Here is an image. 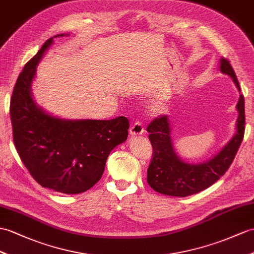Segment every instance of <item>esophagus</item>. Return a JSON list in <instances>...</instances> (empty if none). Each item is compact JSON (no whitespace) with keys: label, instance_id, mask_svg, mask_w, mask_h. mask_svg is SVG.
<instances>
[{"label":"esophagus","instance_id":"esophagus-1","mask_svg":"<svg viewBox=\"0 0 254 254\" xmlns=\"http://www.w3.org/2000/svg\"><path fill=\"white\" fill-rule=\"evenodd\" d=\"M143 131H144L143 126H142V124L140 122H135L130 127V129H129V133L131 135H139L143 133Z\"/></svg>","mask_w":254,"mask_h":254}]
</instances>
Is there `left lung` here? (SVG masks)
I'll list each match as a JSON object with an SVG mask.
<instances>
[{"instance_id": "8db88e82", "label": "left lung", "mask_w": 254, "mask_h": 254, "mask_svg": "<svg viewBox=\"0 0 254 254\" xmlns=\"http://www.w3.org/2000/svg\"><path fill=\"white\" fill-rule=\"evenodd\" d=\"M220 71L230 75L240 91V86L230 61L220 59ZM236 133L211 159L200 164H188L177 155L171 138V125L167 115L153 120L146 128L153 146V158L147 169V183L160 194L187 197L198 193L219 180L230 168L245 133V99L239 96L236 106Z\"/></svg>"}]
</instances>
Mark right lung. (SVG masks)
<instances>
[{
    "instance_id": "obj_1",
    "label": "right lung",
    "mask_w": 254,
    "mask_h": 254,
    "mask_svg": "<svg viewBox=\"0 0 254 254\" xmlns=\"http://www.w3.org/2000/svg\"><path fill=\"white\" fill-rule=\"evenodd\" d=\"M64 35L47 40L24 65L11 95L9 114L16 150L34 180L55 191L78 194L100 180L111 151L127 139L129 121L124 116L64 120L35 103L31 85L36 65L53 39Z\"/></svg>"
}]
</instances>
